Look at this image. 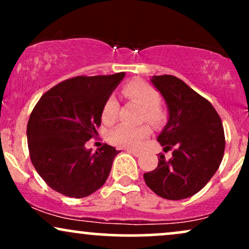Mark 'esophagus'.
Segmentation results:
<instances>
[{
  "label": "esophagus",
  "instance_id": "esophagus-1",
  "mask_svg": "<svg viewBox=\"0 0 249 249\" xmlns=\"http://www.w3.org/2000/svg\"><path fill=\"white\" fill-rule=\"evenodd\" d=\"M128 153L130 154H132V156H134V157H139L141 156V152H139V151H136V150H126Z\"/></svg>",
  "mask_w": 249,
  "mask_h": 249
}]
</instances>
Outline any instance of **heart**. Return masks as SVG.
Wrapping results in <instances>:
<instances>
[{"mask_svg": "<svg viewBox=\"0 0 249 249\" xmlns=\"http://www.w3.org/2000/svg\"><path fill=\"white\" fill-rule=\"evenodd\" d=\"M123 93L126 98L130 99L142 107V118L151 124H159L164 118V112L159 107L160 96L158 91L147 83L142 81H133L127 83L123 88ZM118 103L113 96L108 97L103 105L102 119L107 124L115 122L117 116ZM150 128L146 125L142 126H128L121 124L113 128L108 134V139L112 144L119 147H136L142 138L148 136Z\"/></svg>", "mask_w": 249, "mask_h": 249, "instance_id": "1", "label": "heart"}]
</instances>
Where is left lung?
Returning <instances> with one entry per match:
<instances>
[{"mask_svg":"<svg viewBox=\"0 0 249 249\" xmlns=\"http://www.w3.org/2000/svg\"><path fill=\"white\" fill-rule=\"evenodd\" d=\"M151 83L165 99L168 113L157 141L164 151L173 148V152L168 160L160 154L156 170L144 173L145 182L161 198H190L210 181L221 164L225 152L221 119L212 104L181 79L152 76Z\"/></svg>","mask_w":249,"mask_h":249,"instance_id":"8db88e82","label":"left lung"}]
</instances>
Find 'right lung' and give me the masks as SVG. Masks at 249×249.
Returning <instances> with one entry per match:
<instances>
[{
  "mask_svg": "<svg viewBox=\"0 0 249 249\" xmlns=\"http://www.w3.org/2000/svg\"><path fill=\"white\" fill-rule=\"evenodd\" d=\"M125 77L78 76L50 89L31 112L27 127L34 167L56 192L84 198L107 181L115 157L113 146L92 152L85 142L97 134L103 105Z\"/></svg>",
  "mask_w": 249,
  "mask_h": 249,
  "instance_id": "right-lung-1",
  "label": "right lung"
}]
</instances>
